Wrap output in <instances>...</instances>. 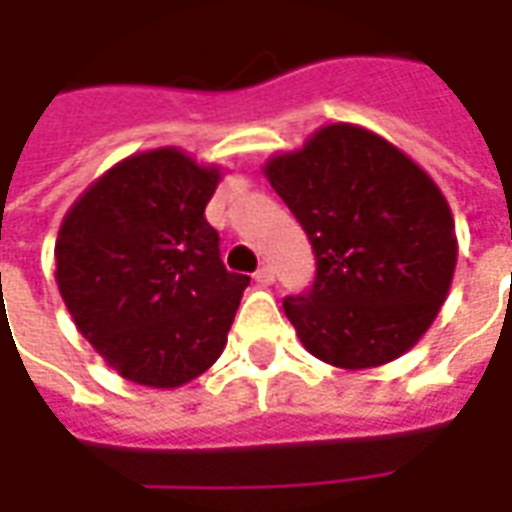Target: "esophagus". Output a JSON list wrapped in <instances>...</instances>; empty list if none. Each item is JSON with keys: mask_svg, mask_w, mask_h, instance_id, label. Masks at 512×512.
<instances>
[{"mask_svg": "<svg viewBox=\"0 0 512 512\" xmlns=\"http://www.w3.org/2000/svg\"><path fill=\"white\" fill-rule=\"evenodd\" d=\"M253 279H256L259 285H273V282H276V273H273V267L270 265H262L253 273Z\"/></svg>", "mask_w": 512, "mask_h": 512, "instance_id": "1", "label": "esophagus"}]
</instances>
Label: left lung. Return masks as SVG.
Masks as SVG:
<instances>
[{"label": "left lung", "instance_id": "obj_1", "mask_svg": "<svg viewBox=\"0 0 512 512\" xmlns=\"http://www.w3.org/2000/svg\"><path fill=\"white\" fill-rule=\"evenodd\" d=\"M262 173L305 227L316 282L285 316L310 356L370 370L404 356L436 322L459 259L442 187L362 125H322Z\"/></svg>", "mask_w": 512, "mask_h": 512}]
</instances>
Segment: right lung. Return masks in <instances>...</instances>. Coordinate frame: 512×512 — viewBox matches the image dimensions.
<instances>
[{
    "mask_svg": "<svg viewBox=\"0 0 512 512\" xmlns=\"http://www.w3.org/2000/svg\"><path fill=\"white\" fill-rule=\"evenodd\" d=\"M222 182L182 148L133 153L68 207L56 285L110 370L176 390L222 356L247 276L227 273L205 205Z\"/></svg>",
    "mask_w": 512,
    "mask_h": 512,
    "instance_id": "add662e5",
    "label": "right lung"
}]
</instances>
